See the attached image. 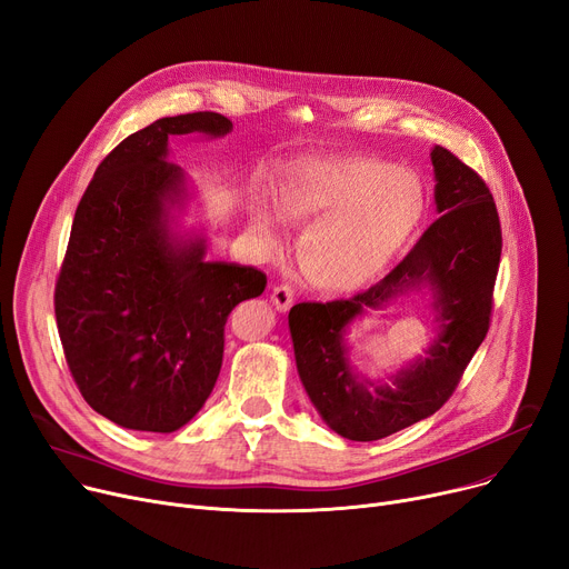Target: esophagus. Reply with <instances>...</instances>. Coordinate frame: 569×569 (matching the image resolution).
Returning a JSON list of instances; mask_svg holds the SVG:
<instances>
[{
  "label": "esophagus",
  "instance_id": "obj_1",
  "mask_svg": "<svg viewBox=\"0 0 569 569\" xmlns=\"http://www.w3.org/2000/svg\"><path fill=\"white\" fill-rule=\"evenodd\" d=\"M271 303L278 312H287L293 303V289L289 284H280L271 291Z\"/></svg>",
  "mask_w": 569,
  "mask_h": 569
}]
</instances>
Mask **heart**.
<instances>
[{"label": "heart", "instance_id": "1", "mask_svg": "<svg viewBox=\"0 0 569 569\" xmlns=\"http://www.w3.org/2000/svg\"><path fill=\"white\" fill-rule=\"evenodd\" d=\"M273 204L284 220L312 222L298 248L310 284L353 293L379 280L407 250L427 213L422 179L362 156L303 158L278 177ZM252 229L273 246L280 218L269 202L252 207Z\"/></svg>", "mask_w": 569, "mask_h": 569}]
</instances>
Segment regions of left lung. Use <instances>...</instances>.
<instances>
[{"label": "left lung", "mask_w": 569, "mask_h": 569, "mask_svg": "<svg viewBox=\"0 0 569 569\" xmlns=\"http://www.w3.org/2000/svg\"><path fill=\"white\" fill-rule=\"evenodd\" d=\"M433 204L441 216L375 287L332 303L289 310L296 370L321 420L349 441H379L437 413L489 330L500 261V222L485 181L433 147ZM411 292L428 298L432 338L425 357L370 380L350 360L348 332L365 313ZM386 317V315H381Z\"/></svg>", "instance_id": "8db88e82"}]
</instances>
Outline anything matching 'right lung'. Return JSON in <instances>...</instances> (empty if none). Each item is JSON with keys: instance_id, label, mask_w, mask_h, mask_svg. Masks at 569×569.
<instances>
[{"instance_id": "add662e5", "label": "right lung", "mask_w": 569, "mask_h": 569, "mask_svg": "<svg viewBox=\"0 0 569 569\" xmlns=\"http://www.w3.org/2000/svg\"><path fill=\"white\" fill-rule=\"evenodd\" d=\"M218 112L162 117L128 136L80 199L54 289L66 362L87 405L123 429L170 433L209 399L224 323L261 296L252 266L209 261L197 194L170 158V138L218 140Z\"/></svg>"}]
</instances>
